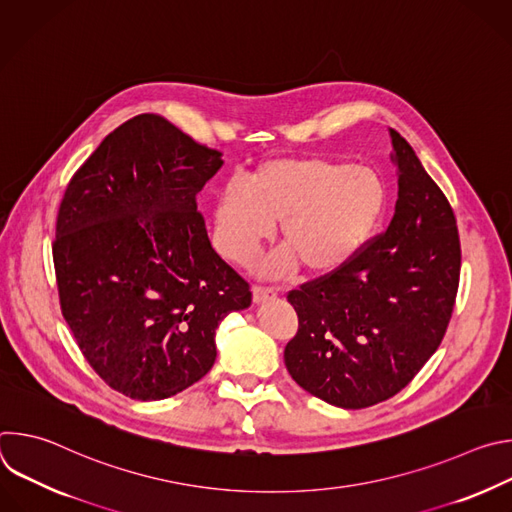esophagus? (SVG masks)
I'll list each match as a JSON object with an SVG mask.
<instances>
[{
	"instance_id": "obj_1",
	"label": "esophagus",
	"mask_w": 512,
	"mask_h": 512,
	"mask_svg": "<svg viewBox=\"0 0 512 512\" xmlns=\"http://www.w3.org/2000/svg\"><path fill=\"white\" fill-rule=\"evenodd\" d=\"M253 302L255 304H261V302H267V300H273L277 294H275V289H271V287H265V285H253Z\"/></svg>"
}]
</instances>
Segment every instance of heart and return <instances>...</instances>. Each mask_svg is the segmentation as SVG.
<instances>
[{
    "instance_id": "b5f03b06",
    "label": "heart",
    "mask_w": 512,
    "mask_h": 512,
    "mask_svg": "<svg viewBox=\"0 0 512 512\" xmlns=\"http://www.w3.org/2000/svg\"><path fill=\"white\" fill-rule=\"evenodd\" d=\"M387 186L369 168L318 156L277 158L257 166L245 186L231 182L214 206V243L233 263H247L277 233L281 249L259 263L263 275L298 269L338 271L369 243L387 210Z\"/></svg>"
}]
</instances>
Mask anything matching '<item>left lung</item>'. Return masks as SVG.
<instances>
[{
  "label": "left lung",
  "mask_w": 512,
  "mask_h": 512,
  "mask_svg": "<svg viewBox=\"0 0 512 512\" xmlns=\"http://www.w3.org/2000/svg\"><path fill=\"white\" fill-rule=\"evenodd\" d=\"M399 198L385 233L338 271L291 289L298 332L285 367L302 389L364 409L405 389L448 330L458 283L454 210L411 145L391 129Z\"/></svg>",
  "instance_id": "1"
}]
</instances>
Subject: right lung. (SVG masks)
Returning a JSON list of instances; mask_svg holds the SVG:
<instances>
[{
    "label": "right lung",
    "mask_w": 512,
    "mask_h": 512,
    "mask_svg": "<svg viewBox=\"0 0 512 512\" xmlns=\"http://www.w3.org/2000/svg\"><path fill=\"white\" fill-rule=\"evenodd\" d=\"M221 156L143 113L64 190L52 243L60 310L93 371L125 397L158 401L200 381L218 324L251 306L249 283L212 249L196 210Z\"/></svg>",
    "instance_id": "1"
}]
</instances>
